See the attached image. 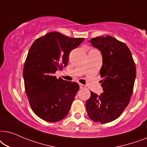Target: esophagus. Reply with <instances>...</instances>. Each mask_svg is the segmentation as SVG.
<instances>
[{
  "instance_id": "1",
  "label": "esophagus",
  "mask_w": 147,
  "mask_h": 147,
  "mask_svg": "<svg viewBox=\"0 0 147 147\" xmlns=\"http://www.w3.org/2000/svg\"><path fill=\"white\" fill-rule=\"evenodd\" d=\"M79 86H80V89H87V87H86V85H83V84L80 83V84H79Z\"/></svg>"
}]
</instances>
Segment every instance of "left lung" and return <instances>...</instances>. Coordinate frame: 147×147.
<instances>
[{
    "label": "left lung",
    "mask_w": 147,
    "mask_h": 147,
    "mask_svg": "<svg viewBox=\"0 0 147 147\" xmlns=\"http://www.w3.org/2000/svg\"><path fill=\"white\" fill-rule=\"evenodd\" d=\"M89 42L102 55L100 75L103 92L100 95L91 92L86 109L92 120L105 124L118 118L128 106L136 78V65L126 44L112 36L96 37Z\"/></svg>",
    "instance_id": "left-lung-1"
}]
</instances>
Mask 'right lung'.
<instances>
[{
    "label": "right lung",
    "mask_w": 147,
    "mask_h": 147,
    "mask_svg": "<svg viewBox=\"0 0 147 147\" xmlns=\"http://www.w3.org/2000/svg\"><path fill=\"white\" fill-rule=\"evenodd\" d=\"M84 40L52 31L30 47L23 68L25 89L33 111L42 120L56 122L69 112L79 85L54 73L67 66L70 52Z\"/></svg>",
    "instance_id": "obj_1"
}]
</instances>
